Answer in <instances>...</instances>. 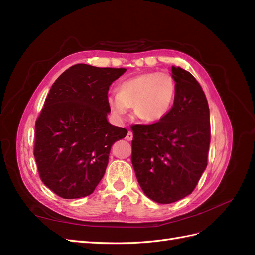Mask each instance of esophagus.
Instances as JSON below:
<instances>
[{
  "instance_id": "obj_1",
  "label": "esophagus",
  "mask_w": 255,
  "mask_h": 255,
  "mask_svg": "<svg viewBox=\"0 0 255 255\" xmlns=\"http://www.w3.org/2000/svg\"><path fill=\"white\" fill-rule=\"evenodd\" d=\"M132 132L131 131H128V133H127V135H126V140H128V141H131L132 140Z\"/></svg>"
}]
</instances>
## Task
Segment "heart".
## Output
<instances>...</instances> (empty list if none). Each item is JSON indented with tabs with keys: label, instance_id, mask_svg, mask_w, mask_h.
<instances>
[{
	"label": "heart",
	"instance_id": "heart-1",
	"mask_svg": "<svg viewBox=\"0 0 255 255\" xmlns=\"http://www.w3.org/2000/svg\"><path fill=\"white\" fill-rule=\"evenodd\" d=\"M176 80L166 72H150L130 77L117 88V94L109 98L111 110L125 115L133 106L134 115L146 123L166 117L176 98Z\"/></svg>",
	"mask_w": 255,
	"mask_h": 255
}]
</instances>
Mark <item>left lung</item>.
<instances>
[{
  "label": "left lung",
  "instance_id": "obj_1",
  "mask_svg": "<svg viewBox=\"0 0 255 255\" xmlns=\"http://www.w3.org/2000/svg\"><path fill=\"white\" fill-rule=\"evenodd\" d=\"M176 98L168 115L131 125V162L147 198L168 204L190 194L208 165L210 109L202 87L181 67H171Z\"/></svg>",
  "mask_w": 255,
  "mask_h": 255
}]
</instances>
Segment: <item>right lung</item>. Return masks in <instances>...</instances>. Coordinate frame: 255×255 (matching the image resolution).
Here are the masks:
<instances>
[{"label":"right lung","mask_w":255,"mask_h":255,"mask_svg":"<svg viewBox=\"0 0 255 255\" xmlns=\"http://www.w3.org/2000/svg\"><path fill=\"white\" fill-rule=\"evenodd\" d=\"M126 68L76 64L51 87L35 121L33 155L44 185L63 199L91 194L114 142L127 129L111 125L109 88Z\"/></svg>","instance_id":"add662e5"}]
</instances>
